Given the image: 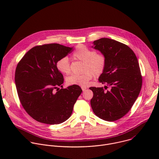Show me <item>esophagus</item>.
<instances>
[{"label":"esophagus","mask_w":159,"mask_h":159,"mask_svg":"<svg viewBox=\"0 0 159 159\" xmlns=\"http://www.w3.org/2000/svg\"><path fill=\"white\" fill-rule=\"evenodd\" d=\"M86 87H82V90H83V91H85V90H86Z\"/></svg>","instance_id":"esophagus-1"}]
</instances>
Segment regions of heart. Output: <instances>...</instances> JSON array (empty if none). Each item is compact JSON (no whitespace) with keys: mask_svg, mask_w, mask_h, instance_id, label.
I'll return each mask as SVG.
<instances>
[{"mask_svg":"<svg viewBox=\"0 0 159 159\" xmlns=\"http://www.w3.org/2000/svg\"><path fill=\"white\" fill-rule=\"evenodd\" d=\"M74 60L84 62L82 72L80 75L72 74L66 78V83L69 85L86 86L93 76L101 75L106 66V58L102 54L96 53L93 50L79 45L72 55ZM57 69L63 74H69L70 72V65L69 58L63 57L57 62Z\"/></svg>","mask_w":159,"mask_h":159,"instance_id":"heart-1","label":"heart"}]
</instances>
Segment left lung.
<instances>
[{"mask_svg": "<svg viewBox=\"0 0 159 159\" xmlns=\"http://www.w3.org/2000/svg\"><path fill=\"white\" fill-rule=\"evenodd\" d=\"M93 48L106 58V66L99 77L103 87L89 89L94 96L90 105L101 119L114 121L123 117L137 100L142 85L139 63L133 50L116 40L102 38L93 42Z\"/></svg>", "mask_w": 159, "mask_h": 159, "instance_id": "obj_1", "label": "left lung"}]
</instances>
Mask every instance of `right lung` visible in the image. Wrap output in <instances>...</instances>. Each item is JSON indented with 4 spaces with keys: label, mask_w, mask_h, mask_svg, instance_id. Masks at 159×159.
Segmentation results:
<instances>
[{
    "label": "right lung",
    "mask_w": 159,
    "mask_h": 159,
    "mask_svg": "<svg viewBox=\"0 0 159 159\" xmlns=\"http://www.w3.org/2000/svg\"><path fill=\"white\" fill-rule=\"evenodd\" d=\"M72 48L57 43L36 46L17 65L15 83L20 102L38 122L57 125L65 121L82 92L77 85L63 89V77L57 68V61L71 53Z\"/></svg>",
    "instance_id": "1"
}]
</instances>
